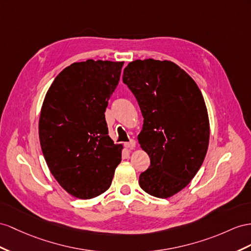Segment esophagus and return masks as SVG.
I'll list each match as a JSON object with an SVG mask.
<instances>
[{
    "instance_id": "1",
    "label": "esophagus",
    "mask_w": 251,
    "mask_h": 251,
    "mask_svg": "<svg viewBox=\"0 0 251 251\" xmlns=\"http://www.w3.org/2000/svg\"><path fill=\"white\" fill-rule=\"evenodd\" d=\"M136 144H137V142L134 140H130L129 142H127V143H125V147L126 149H129V150H133L134 147H136Z\"/></svg>"
}]
</instances>
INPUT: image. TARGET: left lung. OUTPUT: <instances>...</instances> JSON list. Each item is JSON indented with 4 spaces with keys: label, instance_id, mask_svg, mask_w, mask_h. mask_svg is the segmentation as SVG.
Masks as SVG:
<instances>
[{
    "label": "left lung",
    "instance_id": "1",
    "mask_svg": "<svg viewBox=\"0 0 251 251\" xmlns=\"http://www.w3.org/2000/svg\"><path fill=\"white\" fill-rule=\"evenodd\" d=\"M123 82L144 118L138 136L151 165L139 184L150 195L169 198L190 183L208 151L210 126L202 94L192 77L169 60H134Z\"/></svg>",
    "mask_w": 251,
    "mask_h": 251
}]
</instances>
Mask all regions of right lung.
I'll return each instance as SVG.
<instances>
[{"label":"right lung","instance_id":"obj_1","mask_svg":"<svg viewBox=\"0 0 251 251\" xmlns=\"http://www.w3.org/2000/svg\"><path fill=\"white\" fill-rule=\"evenodd\" d=\"M123 61L74 62L57 75L43 100L40 145L52 175L69 194L90 199L107 191L122 145L108 136L105 111Z\"/></svg>","mask_w":251,"mask_h":251}]
</instances>
